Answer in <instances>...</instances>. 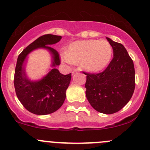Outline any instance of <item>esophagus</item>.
<instances>
[{"instance_id":"esophagus-1","label":"esophagus","mask_w":150,"mask_h":150,"mask_svg":"<svg viewBox=\"0 0 150 150\" xmlns=\"http://www.w3.org/2000/svg\"><path fill=\"white\" fill-rule=\"evenodd\" d=\"M78 71H79V69H74V70L72 71V75H74V74L76 73V72H78Z\"/></svg>"}]
</instances>
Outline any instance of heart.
<instances>
[{
  "mask_svg": "<svg viewBox=\"0 0 150 150\" xmlns=\"http://www.w3.org/2000/svg\"><path fill=\"white\" fill-rule=\"evenodd\" d=\"M112 56V48L104 40H78L71 43L65 51L63 61L78 64L88 72H99L109 64Z\"/></svg>",
  "mask_w": 150,
  "mask_h": 150,
  "instance_id": "1",
  "label": "heart"
}]
</instances>
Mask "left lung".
Here are the masks:
<instances>
[{
    "label": "left lung",
    "mask_w": 150,
    "mask_h": 150,
    "mask_svg": "<svg viewBox=\"0 0 150 150\" xmlns=\"http://www.w3.org/2000/svg\"><path fill=\"white\" fill-rule=\"evenodd\" d=\"M107 40L113 49V59L103 72L86 73V95L91 107L104 114H113L130 101L135 89L133 60L121 43Z\"/></svg>",
    "instance_id": "obj_1"
}]
</instances>
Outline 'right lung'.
<instances>
[{
	"mask_svg": "<svg viewBox=\"0 0 150 150\" xmlns=\"http://www.w3.org/2000/svg\"><path fill=\"white\" fill-rule=\"evenodd\" d=\"M62 36L47 34L33 41L19 55L14 73V88L19 102L30 112L39 115L51 114L60 108L66 98V90L71 81V73L62 75L56 67L60 64L59 53L49 46L58 43ZM47 49L52 57L53 69L39 81H31L25 72V61L31 51Z\"/></svg>",
	"mask_w": 150,
	"mask_h": 150,
	"instance_id": "obj_1",
	"label": "right lung"
}]
</instances>
